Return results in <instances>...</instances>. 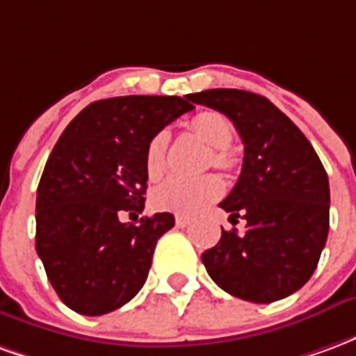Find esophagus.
<instances>
[{"mask_svg": "<svg viewBox=\"0 0 356 356\" xmlns=\"http://www.w3.org/2000/svg\"><path fill=\"white\" fill-rule=\"evenodd\" d=\"M175 225H177L179 229H185V227H188V225H191V219H188V217L177 216L175 217Z\"/></svg>", "mask_w": 356, "mask_h": 356, "instance_id": "esophagus-1", "label": "esophagus"}]
</instances>
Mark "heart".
<instances>
[{
	"instance_id": "heart-1",
	"label": "heart",
	"mask_w": 356,
	"mask_h": 356,
	"mask_svg": "<svg viewBox=\"0 0 356 356\" xmlns=\"http://www.w3.org/2000/svg\"><path fill=\"white\" fill-rule=\"evenodd\" d=\"M188 129L211 147V162L221 170L234 168V156L231 154L234 125L227 116L219 112H200L188 122ZM165 150L168 135L163 131L156 133L148 140L145 150V171L148 179H158L165 171ZM225 193V185L217 175L204 177H170L156 186L150 194V202L160 211H170L177 216H198L209 204L219 200Z\"/></svg>"
}]
</instances>
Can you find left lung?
Masks as SVG:
<instances>
[{
  "instance_id": "left-lung-1",
  "label": "left lung",
  "mask_w": 356,
  "mask_h": 356,
  "mask_svg": "<svg viewBox=\"0 0 356 356\" xmlns=\"http://www.w3.org/2000/svg\"><path fill=\"white\" fill-rule=\"evenodd\" d=\"M188 101L221 112L244 143L236 185L219 206L246 231H221L202 254L211 280L234 298L273 303L298 291L321 259L330 229V185L313 145L261 95L208 89Z\"/></svg>"
}]
</instances>
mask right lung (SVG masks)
Returning a JSON list of instances; mask_svg holds the SVG:
<instances>
[{
  "mask_svg": "<svg viewBox=\"0 0 356 356\" xmlns=\"http://www.w3.org/2000/svg\"><path fill=\"white\" fill-rule=\"evenodd\" d=\"M194 106L188 97L127 95L91 102L51 152L35 198V252L66 307L88 316L116 311L147 280L171 213L145 208L148 140ZM137 221V219H135Z\"/></svg>",
  "mask_w": 356,
  "mask_h": 356,
  "instance_id": "add662e5",
  "label": "right lung"
}]
</instances>
